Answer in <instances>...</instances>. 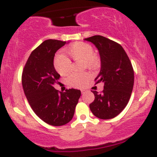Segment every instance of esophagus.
<instances>
[{"label": "esophagus", "mask_w": 157, "mask_h": 157, "mask_svg": "<svg viewBox=\"0 0 157 157\" xmlns=\"http://www.w3.org/2000/svg\"><path fill=\"white\" fill-rule=\"evenodd\" d=\"M85 92H86V90H81V93L84 94Z\"/></svg>", "instance_id": "1"}]
</instances>
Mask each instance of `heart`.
<instances>
[{"label": "heart", "instance_id": "obj_1", "mask_svg": "<svg viewBox=\"0 0 157 157\" xmlns=\"http://www.w3.org/2000/svg\"><path fill=\"white\" fill-rule=\"evenodd\" d=\"M68 54L75 61H83L84 68L94 70L100 64V58L97 54L94 53L91 45L84 42H77L71 45L66 49ZM54 66L56 71L61 75L68 73L71 68V62L68 57L59 55L54 60ZM90 75L87 72L71 73L67 77V82L71 86L75 88H82L89 80Z\"/></svg>", "mask_w": 157, "mask_h": 157}]
</instances>
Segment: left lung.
<instances>
[{"mask_svg":"<svg viewBox=\"0 0 157 157\" xmlns=\"http://www.w3.org/2000/svg\"><path fill=\"white\" fill-rule=\"evenodd\" d=\"M95 45L100 53L101 69L96 83L102 82L101 93L91 91L94 100L89 105L97 117L109 120L117 117L128 102L134 86V75L132 65L121 45L101 35L85 39Z\"/></svg>","mask_w":157,"mask_h":157,"instance_id":"obj_1","label":"left lung"}]
</instances>
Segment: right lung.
<instances>
[{
    "label": "right lung",
    "mask_w": 157,
    "mask_h": 157,
    "mask_svg": "<svg viewBox=\"0 0 157 157\" xmlns=\"http://www.w3.org/2000/svg\"><path fill=\"white\" fill-rule=\"evenodd\" d=\"M66 41L46 40L29 57L22 73V85L27 100L37 117L54 126H61L72 120L81 92L66 89V92L54 88L60 75L54 67L56 52Z\"/></svg>",
    "instance_id": "add662e5"
}]
</instances>
